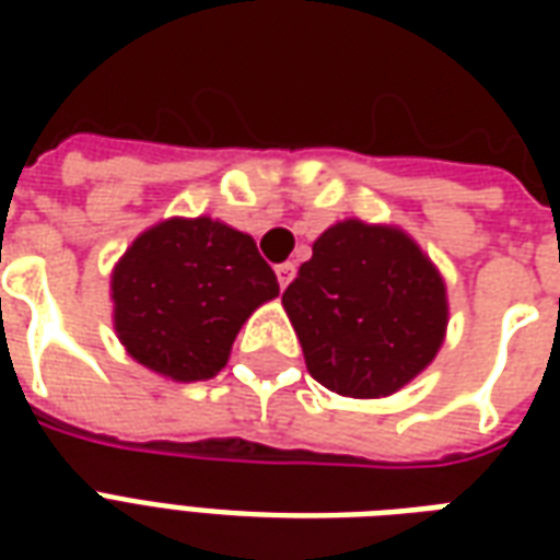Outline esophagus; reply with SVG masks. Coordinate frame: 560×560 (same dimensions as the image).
I'll return each instance as SVG.
<instances>
[{"label": "esophagus", "mask_w": 560, "mask_h": 560, "mask_svg": "<svg viewBox=\"0 0 560 560\" xmlns=\"http://www.w3.org/2000/svg\"><path fill=\"white\" fill-rule=\"evenodd\" d=\"M276 276H279L281 288H288L293 276H296V267H293L291 260H284V264H279V267H276Z\"/></svg>", "instance_id": "esophagus-1"}]
</instances>
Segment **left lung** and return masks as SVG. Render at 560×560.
<instances>
[{
	"label": "left lung",
	"mask_w": 560,
	"mask_h": 560,
	"mask_svg": "<svg viewBox=\"0 0 560 560\" xmlns=\"http://www.w3.org/2000/svg\"><path fill=\"white\" fill-rule=\"evenodd\" d=\"M317 384L353 399L405 387L446 329L438 269L396 228L339 221L281 296Z\"/></svg>",
	"instance_id": "left-lung-1"
}]
</instances>
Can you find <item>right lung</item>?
<instances>
[{"mask_svg": "<svg viewBox=\"0 0 560 560\" xmlns=\"http://www.w3.org/2000/svg\"><path fill=\"white\" fill-rule=\"evenodd\" d=\"M110 288L119 341L140 365L173 381H207L279 281L248 233L212 219H171L140 233Z\"/></svg>", "mask_w": 560, "mask_h": 560, "instance_id": "1", "label": "right lung"}]
</instances>
